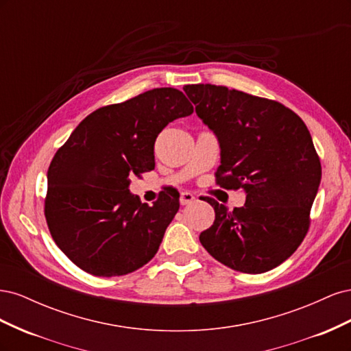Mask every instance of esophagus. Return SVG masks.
I'll return each mask as SVG.
<instances>
[{"mask_svg": "<svg viewBox=\"0 0 351 351\" xmlns=\"http://www.w3.org/2000/svg\"><path fill=\"white\" fill-rule=\"evenodd\" d=\"M195 195L190 193V192H182V196H180V204L182 205H189L192 204V202L195 200Z\"/></svg>", "mask_w": 351, "mask_h": 351, "instance_id": "esophagus-1", "label": "esophagus"}]
</instances>
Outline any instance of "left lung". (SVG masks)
<instances>
[{
  "mask_svg": "<svg viewBox=\"0 0 351 351\" xmlns=\"http://www.w3.org/2000/svg\"><path fill=\"white\" fill-rule=\"evenodd\" d=\"M196 114L221 147L217 183L243 189L246 204L228 210L206 202L215 221L199 240L212 258L244 274L278 267L300 246L322 168L299 115L277 101L215 84H187Z\"/></svg>",
  "mask_w": 351,
  "mask_h": 351,
  "instance_id": "obj_1",
  "label": "left lung"
}]
</instances>
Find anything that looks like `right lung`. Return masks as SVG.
<instances>
[{
  "label": "right lung",
  "instance_id": "add662e5",
  "mask_svg": "<svg viewBox=\"0 0 351 351\" xmlns=\"http://www.w3.org/2000/svg\"><path fill=\"white\" fill-rule=\"evenodd\" d=\"M193 112L183 92L158 88L89 114L48 168L45 218L62 253L97 277L130 274L149 262L180 208L177 190L154 205L132 195L130 176L155 168L164 127Z\"/></svg>",
  "mask_w": 351,
  "mask_h": 351
}]
</instances>
